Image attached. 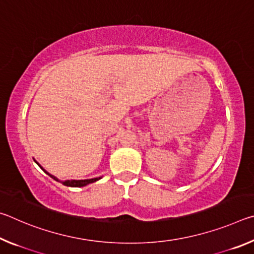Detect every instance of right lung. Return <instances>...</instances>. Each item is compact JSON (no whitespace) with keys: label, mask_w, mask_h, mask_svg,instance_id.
<instances>
[{"label":"right lung","mask_w":254,"mask_h":254,"mask_svg":"<svg viewBox=\"0 0 254 254\" xmlns=\"http://www.w3.org/2000/svg\"><path fill=\"white\" fill-rule=\"evenodd\" d=\"M47 173V171H46ZM48 174V173H47ZM51 178H54L55 180H57V182H60V180H58L57 178L55 177V176L48 174ZM100 178H93V179H85V180H66V182H63L64 185H66V186H70V187H84L86 186V185L88 184H92L94 182H96V180H98Z\"/></svg>","instance_id":"1"}]
</instances>
